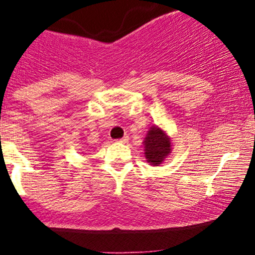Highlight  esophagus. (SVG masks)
I'll return each mask as SVG.
<instances>
[{
	"label": "esophagus",
	"instance_id": "34e87169",
	"mask_svg": "<svg viewBox=\"0 0 255 255\" xmlns=\"http://www.w3.org/2000/svg\"><path fill=\"white\" fill-rule=\"evenodd\" d=\"M128 140H129V138H128V135H125V137H123V138H121V139H118L117 142H118V143H123V144H125V143H127Z\"/></svg>",
	"mask_w": 255,
	"mask_h": 255
}]
</instances>
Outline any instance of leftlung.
Here are the masks:
<instances>
[{
    "instance_id": "1",
    "label": "left lung",
    "mask_w": 255,
    "mask_h": 255,
    "mask_svg": "<svg viewBox=\"0 0 255 255\" xmlns=\"http://www.w3.org/2000/svg\"><path fill=\"white\" fill-rule=\"evenodd\" d=\"M144 155L150 165L158 166L171 153L170 138L161 128L153 126L146 133L144 139Z\"/></svg>"
}]
</instances>
